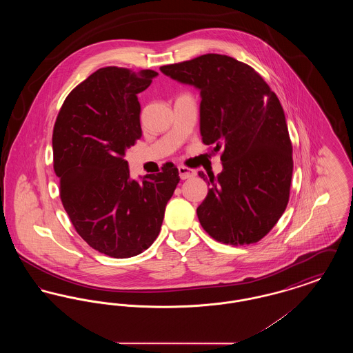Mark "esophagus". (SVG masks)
Wrapping results in <instances>:
<instances>
[{
  "mask_svg": "<svg viewBox=\"0 0 353 353\" xmlns=\"http://www.w3.org/2000/svg\"><path fill=\"white\" fill-rule=\"evenodd\" d=\"M179 174L181 180H188L196 176V170L193 169L186 168V167H179Z\"/></svg>",
  "mask_w": 353,
  "mask_h": 353,
  "instance_id": "1",
  "label": "esophagus"
}]
</instances>
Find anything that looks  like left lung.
<instances>
[{
	"label": "left lung",
	"mask_w": 353,
	"mask_h": 353,
	"mask_svg": "<svg viewBox=\"0 0 353 353\" xmlns=\"http://www.w3.org/2000/svg\"><path fill=\"white\" fill-rule=\"evenodd\" d=\"M180 83L200 90L202 143L222 150V172L209 180L197 208L202 228L222 243L262 239L285 212L292 177V145L275 92L246 63L205 54L160 68Z\"/></svg>",
	"instance_id": "left-lung-1"
}]
</instances>
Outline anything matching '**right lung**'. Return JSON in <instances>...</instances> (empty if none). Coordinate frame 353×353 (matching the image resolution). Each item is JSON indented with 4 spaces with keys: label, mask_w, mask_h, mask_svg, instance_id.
Segmentation results:
<instances>
[{
    "label": "right lung",
    "mask_w": 353,
    "mask_h": 353,
    "mask_svg": "<svg viewBox=\"0 0 353 353\" xmlns=\"http://www.w3.org/2000/svg\"><path fill=\"white\" fill-rule=\"evenodd\" d=\"M157 75L99 68L68 94L52 131L63 208L78 234L112 258L134 256L151 246L180 181L172 163L136 181L124 160L141 137L137 94Z\"/></svg>",
    "instance_id": "right-lung-1"
}]
</instances>
